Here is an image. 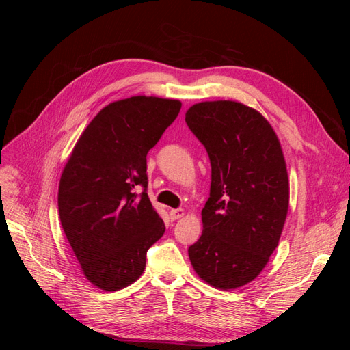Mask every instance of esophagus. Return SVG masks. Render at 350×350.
Segmentation results:
<instances>
[{
  "label": "esophagus",
  "mask_w": 350,
  "mask_h": 350,
  "mask_svg": "<svg viewBox=\"0 0 350 350\" xmlns=\"http://www.w3.org/2000/svg\"><path fill=\"white\" fill-rule=\"evenodd\" d=\"M184 208H172L171 210V219L172 220H176V219H181L184 216Z\"/></svg>",
  "instance_id": "1"
}]
</instances>
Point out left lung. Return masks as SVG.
Instances as JSON below:
<instances>
[{
	"label": "left lung",
	"mask_w": 350,
	"mask_h": 350,
	"mask_svg": "<svg viewBox=\"0 0 350 350\" xmlns=\"http://www.w3.org/2000/svg\"><path fill=\"white\" fill-rule=\"evenodd\" d=\"M185 122L211 166L203 234L189 261L208 284L235 289L258 276L282 235L289 206L282 147L267 120L238 102L197 103Z\"/></svg>",
	"instance_id": "obj_1"
}]
</instances>
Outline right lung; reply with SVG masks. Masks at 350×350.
<instances>
[{
  "instance_id": "1",
  "label": "right lung",
  "mask_w": 350,
  "mask_h": 350,
  "mask_svg": "<svg viewBox=\"0 0 350 350\" xmlns=\"http://www.w3.org/2000/svg\"><path fill=\"white\" fill-rule=\"evenodd\" d=\"M179 109V100L153 96L108 105L84 130L62 171V229L84 276L103 291L139 279L147 250L165 234L147 196V153Z\"/></svg>"
}]
</instances>
